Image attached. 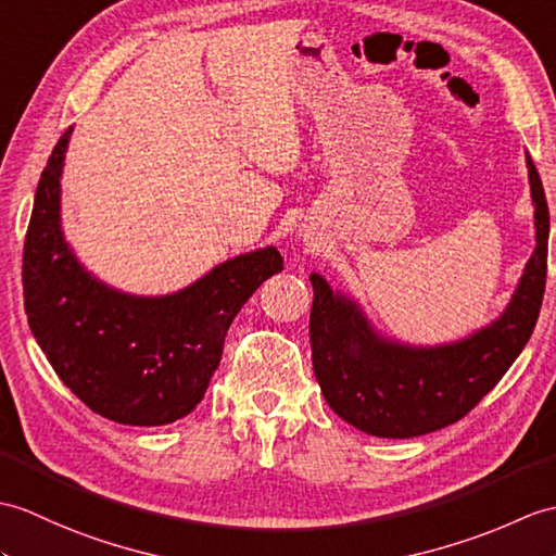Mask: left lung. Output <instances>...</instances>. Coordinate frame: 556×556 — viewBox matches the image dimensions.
Returning <instances> with one entry per match:
<instances>
[{
  "instance_id": "obj_1",
  "label": "left lung",
  "mask_w": 556,
  "mask_h": 556,
  "mask_svg": "<svg viewBox=\"0 0 556 556\" xmlns=\"http://www.w3.org/2000/svg\"><path fill=\"white\" fill-rule=\"evenodd\" d=\"M526 163L538 247L505 315L471 339L438 348L383 341L351 301L333 295L319 275H309L315 377L329 407L355 429L379 438H415L455 424L495 389L523 351L545 295L549 237L545 189L533 159Z\"/></svg>"
}]
</instances>
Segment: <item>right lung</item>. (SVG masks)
Wrapping results in <instances>:
<instances>
[{
	"label": "right lung",
	"mask_w": 556,
	"mask_h": 556,
	"mask_svg": "<svg viewBox=\"0 0 556 556\" xmlns=\"http://www.w3.org/2000/svg\"><path fill=\"white\" fill-rule=\"evenodd\" d=\"M68 137L71 127L42 170L23 247L33 337L59 379L97 415L130 426L182 419L208 389L231 319L281 273V255H239L165 299L106 289L77 265L61 235L59 177Z\"/></svg>",
	"instance_id": "add662e5"
}]
</instances>
